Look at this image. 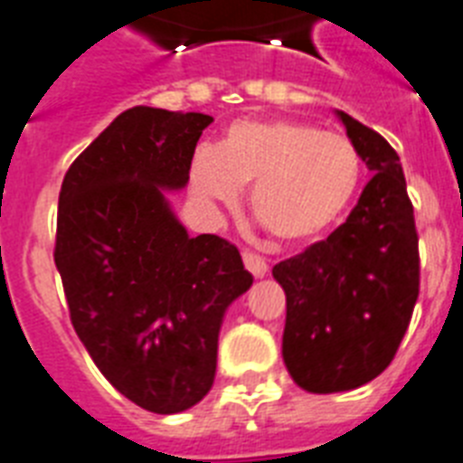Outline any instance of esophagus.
<instances>
[{
	"mask_svg": "<svg viewBox=\"0 0 463 463\" xmlns=\"http://www.w3.org/2000/svg\"><path fill=\"white\" fill-rule=\"evenodd\" d=\"M242 259H244V266H247V270H250L254 278H263V275L268 273V263L261 254H256V251L247 250L242 254Z\"/></svg>",
	"mask_w": 463,
	"mask_h": 463,
	"instance_id": "1",
	"label": "esophagus"
}]
</instances>
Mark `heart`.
<instances>
[{"instance_id": "b5f03b06", "label": "heart", "mask_w": 463, "mask_h": 463, "mask_svg": "<svg viewBox=\"0 0 463 463\" xmlns=\"http://www.w3.org/2000/svg\"><path fill=\"white\" fill-rule=\"evenodd\" d=\"M360 178L355 143L301 119H238L190 165V188L209 204L232 207L251 185V216L279 242L327 232L348 212Z\"/></svg>"}]
</instances>
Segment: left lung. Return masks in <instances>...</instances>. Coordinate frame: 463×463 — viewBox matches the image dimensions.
Returning a JSON list of instances; mask_svg holds the SVG:
<instances>
[{
    "label": "left lung",
    "instance_id": "8db88e82",
    "mask_svg": "<svg viewBox=\"0 0 463 463\" xmlns=\"http://www.w3.org/2000/svg\"><path fill=\"white\" fill-rule=\"evenodd\" d=\"M374 176L327 240L273 268L287 297L282 357L308 393H339L386 370L419 297V235L391 143L336 110Z\"/></svg>",
    "mask_w": 463,
    "mask_h": 463
}]
</instances>
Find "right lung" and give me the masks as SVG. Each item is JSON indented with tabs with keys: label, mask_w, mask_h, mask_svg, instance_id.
<instances>
[{
	"label": "right lung",
	"mask_w": 463,
	"mask_h": 463,
	"mask_svg": "<svg viewBox=\"0 0 463 463\" xmlns=\"http://www.w3.org/2000/svg\"><path fill=\"white\" fill-rule=\"evenodd\" d=\"M213 118L136 106L70 165L56 261L70 320L103 376L155 414L197 405L213 383L225 308L250 289L238 247L178 223L181 190Z\"/></svg>",
	"instance_id": "1"
}]
</instances>
